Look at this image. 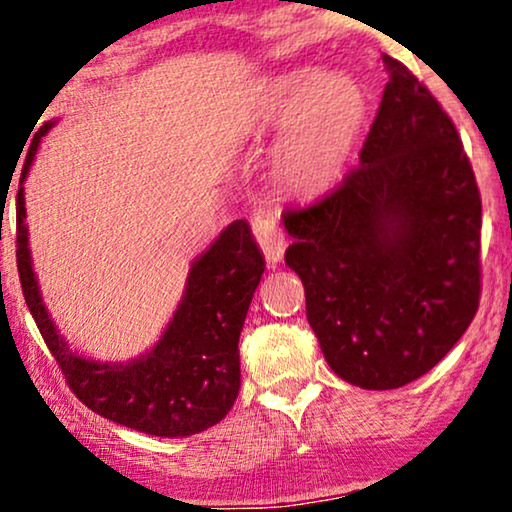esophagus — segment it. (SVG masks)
Listing matches in <instances>:
<instances>
[{
	"label": "esophagus",
	"instance_id": "esophagus-1",
	"mask_svg": "<svg viewBox=\"0 0 512 512\" xmlns=\"http://www.w3.org/2000/svg\"><path fill=\"white\" fill-rule=\"evenodd\" d=\"M252 234H255L257 243H260V248L264 252V257H267L269 264H276L281 262L283 252H285V231L281 229V224L274 215L269 213H255L252 215Z\"/></svg>",
	"mask_w": 512,
	"mask_h": 512
}]
</instances>
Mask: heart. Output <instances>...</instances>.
Instances as JSON below:
<instances>
[{"instance_id": "heart-1", "label": "heart", "mask_w": 512, "mask_h": 512, "mask_svg": "<svg viewBox=\"0 0 512 512\" xmlns=\"http://www.w3.org/2000/svg\"><path fill=\"white\" fill-rule=\"evenodd\" d=\"M365 112V95L346 74L297 70L271 81L262 95V114L271 124H288L281 163L288 180L313 187L342 168Z\"/></svg>"}]
</instances>
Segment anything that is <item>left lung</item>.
<instances>
[{
    "mask_svg": "<svg viewBox=\"0 0 512 512\" xmlns=\"http://www.w3.org/2000/svg\"><path fill=\"white\" fill-rule=\"evenodd\" d=\"M388 81L360 163L283 213L285 264L327 365L370 391L400 388L447 356L482 292V201L454 121L403 63Z\"/></svg>",
    "mask_w": 512,
    "mask_h": 512,
    "instance_id": "1",
    "label": "left lung"
}]
</instances>
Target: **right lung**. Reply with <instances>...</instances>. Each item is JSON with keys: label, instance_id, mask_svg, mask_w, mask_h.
I'll return each instance as SVG.
<instances>
[{"label": "right lung", "instance_id": "add662e5", "mask_svg": "<svg viewBox=\"0 0 512 512\" xmlns=\"http://www.w3.org/2000/svg\"><path fill=\"white\" fill-rule=\"evenodd\" d=\"M53 124L34 133L20 182ZM23 187L16 194V264L20 288L34 323L70 391L100 417L159 435L185 438L224 419L241 386V337L250 299L264 274V257L245 220L231 222L192 264L185 295L166 332L147 356L112 365L86 360L67 349L39 295L27 250Z\"/></svg>", "mask_w": 512, "mask_h": 512}]
</instances>
